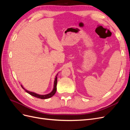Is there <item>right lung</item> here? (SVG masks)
<instances>
[{
  "mask_svg": "<svg viewBox=\"0 0 130 130\" xmlns=\"http://www.w3.org/2000/svg\"><path fill=\"white\" fill-rule=\"evenodd\" d=\"M58 74L57 73L56 74V75L55 76V80H54V87L53 89L52 90V91L50 93L47 94H45V95H41V94H37L35 92H30L29 91V90H26L24 87H23V86H22V85H21V87H22V88L23 89H24V90H25V92H26L27 93H29V94H30L31 95H32L33 96H35L36 98H40V99H48V98H50L51 97H52L53 95H54V94H55L56 92V86H57V75H58Z\"/></svg>",
  "mask_w": 130,
  "mask_h": 130,
  "instance_id": "add662e5",
  "label": "right lung"
}]
</instances>
